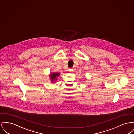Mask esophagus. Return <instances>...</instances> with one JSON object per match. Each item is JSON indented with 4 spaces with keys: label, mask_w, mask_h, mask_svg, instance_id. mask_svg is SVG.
<instances>
[{
    "label": "esophagus",
    "mask_w": 134,
    "mask_h": 134,
    "mask_svg": "<svg viewBox=\"0 0 134 134\" xmlns=\"http://www.w3.org/2000/svg\"><path fill=\"white\" fill-rule=\"evenodd\" d=\"M73 70L72 69H70V70H69V71H70V72H72Z\"/></svg>",
    "instance_id": "1"
}]
</instances>
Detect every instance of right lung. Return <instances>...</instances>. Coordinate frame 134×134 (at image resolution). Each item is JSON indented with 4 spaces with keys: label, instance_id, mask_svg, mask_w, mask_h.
Listing matches in <instances>:
<instances>
[{
    "label": "right lung",
    "instance_id": "obj_1",
    "mask_svg": "<svg viewBox=\"0 0 134 134\" xmlns=\"http://www.w3.org/2000/svg\"><path fill=\"white\" fill-rule=\"evenodd\" d=\"M60 73L58 72H54L51 73L49 75L50 79L51 80V82L54 83L57 80V77H58L60 75Z\"/></svg>",
    "mask_w": 134,
    "mask_h": 134
}]
</instances>
